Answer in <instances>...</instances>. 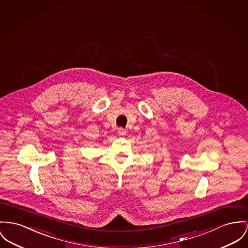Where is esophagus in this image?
I'll use <instances>...</instances> for the list:
<instances>
[{"label": "esophagus", "mask_w": 248, "mask_h": 248, "mask_svg": "<svg viewBox=\"0 0 248 248\" xmlns=\"http://www.w3.org/2000/svg\"><path fill=\"white\" fill-rule=\"evenodd\" d=\"M126 130L125 129H123V128H119L118 129V131H117V134L119 135V136H123V135H125L126 134Z\"/></svg>", "instance_id": "34e87169"}]
</instances>
